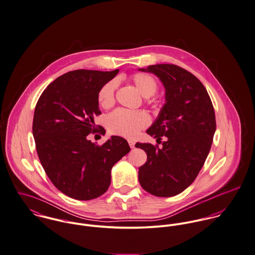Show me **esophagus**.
<instances>
[{"label":"esophagus","mask_w":255,"mask_h":255,"mask_svg":"<svg viewBox=\"0 0 255 255\" xmlns=\"http://www.w3.org/2000/svg\"><path fill=\"white\" fill-rule=\"evenodd\" d=\"M128 142H129V145H130L131 148H134V147H135V141H132V140H129Z\"/></svg>","instance_id":"1"}]
</instances>
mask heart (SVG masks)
Masks as SVG:
<instances>
[{"label": "heart", "mask_w": 255, "mask_h": 255, "mask_svg": "<svg viewBox=\"0 0 255 255\" xmlns=\"http://www.w3.org/2000/svg\"><path fill=\"white\" fill-rule=\"evenodd\" d=\"M130 81L145 98L153 96L157 90L156 79L148 73H134L130 76ZM117 86V80L112 79L101 87L98 93V100L104 109L114 106ZM149 122L148 114L142 111L131 112L122 109L114 111L107 118V126L111 133L129 139L135 138Z\"/></svg>", "instance_id": "b5f03b06"}]
</instances>
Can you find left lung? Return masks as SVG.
I'll return each mask as SVG.
<instances>
[{"label":"left lung","mask_w":255,"mask_h":255,"mask_svg":"<svg viewBox=\"0 0 255 255\" xmlns=\"http://www.w3.org/2000/svg\"><path fill=\"white\" fill-rule=\"evenodd\" d=\"M140 70L155 74L165 88L166 103L146 133L156 141L166 140L162 147L135 144L147 155L139 168V181L153 196L173 197L195 181L205 162L216 130L214 109L205 87L188 70L175 64Z\"/></svg>","instance_id":"8db88e82"}]
</instances>
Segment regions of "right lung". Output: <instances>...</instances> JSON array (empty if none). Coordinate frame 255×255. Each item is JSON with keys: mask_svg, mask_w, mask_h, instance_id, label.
Listing matches in <instances>:
<instances>
[{"mask_svg": "<svg viewBox=\"0 0 255 255\" xmlns=\"http://www.w3.org/2000/svg\"><path fill=\"white\" fill-rule=\"evenodd\" d=\"M118 71H69L48 86L37 102L32 131L40 162L55 187L69 198L90 200L104 195L113 166L130 151L118 136L102 145L88 140L98 131V93ZM99 129L106 133L102 126Z\"/></svg>", "mask_w": 255, "mask_h": 255, "instance_id": "obj_1", "label": "right lung"}]
</instances>
